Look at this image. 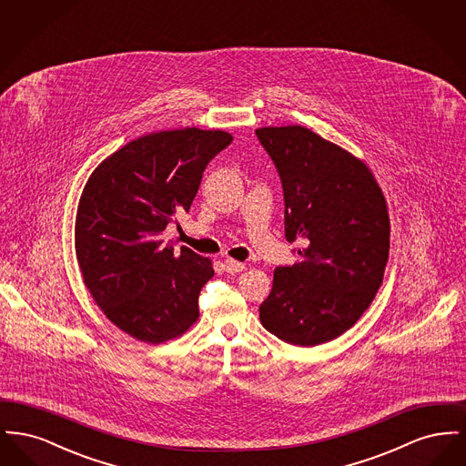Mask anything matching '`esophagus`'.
<instances>
[{
	"mask_svg": "<svg viewBox=\"0 0 466 466\" xmlns=\"http://www.w3.org/2000/svg\"><path fill=\"white\" fill-rule=\"evenodd\" d=\"M223 267H225V270L227 272H230V274H238V272H241L244 268L243 262H238V260H232V258H227L225 262H223Z\"/></svg>",
	"mask_w": 466,
	"mask_h": 466,
	"instance_id": "esophagus-1",
	"label": "esophagus"
}]
</instances>
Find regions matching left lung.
<instances>
[{"mask_svg": "<svg viewBox=\"0 0 466 466\" xmlns=\"http://www.w3.org/2000/svg\"><path fill=\"white\" fill-rule=\"evenodd\" d=\"M255 134L281 179L285 238L302 243L297 264L276 267L260 321L293 346L329 342L355 325L382 283L386 200L361 160L309 129Z\"/></svg>", "mask_w": 466, "mask_h": 466, "instance_id": "obj_1", "label": "left lung"}]
</instances>
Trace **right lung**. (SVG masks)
Masks as SVG:
<instances>
[{
  "instance_id": "right-lung-1",
  "label": "right lung",
  "mask_w": 466,
  "mask_h": 466,
  "mask_svg": "<svg viewBox=\"0 0 466 466\" xmlns=\"http://www.w3.org/2000/svg\"><path fill=\"white\" fill-rule=\"evenodd\" d=\"M232 143L223 131H162L103 160L84 188L75 228L76 258L96 304L126 333L160 344L199 316L211 262L162 232L188 211L211 158Z\"/></svg>"
}]
</instances>
